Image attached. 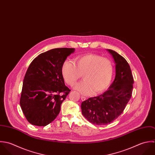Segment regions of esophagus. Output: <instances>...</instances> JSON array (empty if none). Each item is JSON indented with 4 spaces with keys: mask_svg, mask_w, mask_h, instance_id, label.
<instances>
[{
    "mask_svg": "<svg viewBox=\"0 0 155 155\" xmlns=\"http://www.w3.org/2000/svg\"><path fill=\"white\" fill-rule=\"evenodd\" d=\"M81 100H82V101H85L86 100V97H84V96H81Z\"/></svg>",
    "mask_w": 155,
    "mask_h": 155,
    "instance_id": "obj_1",
    "label": "esophagus"
}]
</instances>
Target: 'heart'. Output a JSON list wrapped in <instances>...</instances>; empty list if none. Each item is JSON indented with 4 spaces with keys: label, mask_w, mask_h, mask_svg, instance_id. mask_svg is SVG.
<instances>
[{
    "label": "heart",
    "mask_w": 155,
    "mask_h": 155,
    "mask_svg": "<svg viewBox=\"0 0 155 155\" xmlns=\"http://www.w3.org/2000/svg\"><path fill=\"white\" fill-rule=\"evenodd\" d=\"M64 81L74 85L81 77L84 79L74 86V89L84 95L96 94L106 90L110 85L114 74L110 60L96 54H87L76 57L73 63L65 61L61 69Z\"/></svg>",
    "instance_id": "1"
}]
</instances>
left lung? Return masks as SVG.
Masks as SVG:
<instances>
[{
  "label": "left lung",
  "mask_w": 155,
  "mask_h": 155,
  "mask_svg": "<svg viewBox=\"0 0 155 155\" xmlns=\"http://www.w3.org/2000/svg\"><path fill=\"white\" fill-rule=\"evenodd\" d=\"M115 64L114 81L100 96L90 97L81 103L82 114L90 123L104 125L112 122L124 110L132 93L134 78L127 61L110 49Z\"/></svg>",
  "instance_id": "left-lung-1"
}]
</instances>
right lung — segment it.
<instances>
[{
  "label": "right lung",
  "instance_id": "right-lung-1",
  "mask_svg": "<svg viewBox=\"0 0 155 155\" xmlns=\"http://www.w3.org/2000/svg\"><path fill=\"white\" fill-rule=\"evenodd\" d=\"M74 48L53 49L39 54L25 74L20 104L32 124L45 126L59 113L61 104L70 90L65 85L61 69ZM61 92H64L62 96Z\"/></svg>",
  "mask_w": 155,
  "mask_h": 155
}]
</instances>
